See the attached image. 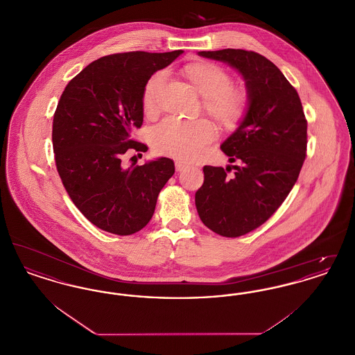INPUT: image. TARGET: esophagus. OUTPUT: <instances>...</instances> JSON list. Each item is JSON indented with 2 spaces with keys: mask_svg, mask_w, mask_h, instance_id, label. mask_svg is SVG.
<instances>
[{
  "mask_svg": "<svg viewBox=\"0 0 355 355\" xmlns=\"http://www.w3.org/2000/svg\"><path fill=\"white\" fill-rule=\"evenodd\" d=\"M187 169V165L184 164V162H180V161H177L175 162V170L177 171H182V170Z\"/></svg>",
  "mask_w": 355,
  "mask_h": 355,
  "instance_id": "34e87169",
  "label": "esophagus"
}]
</instances>
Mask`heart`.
<instances>
[{
  "instance_id": "b5f03b06",
  "label": "heart",
  "mask_w": 355,
  "mask_h": 355,
  "mask_svg": "<svg viewBox=\"0 0 355 355\" xmlns=\"http://www.w3.org/2000/svg\"><path fill=\"white\" fill-rule=\"evenodd\" d=\"M186 76L203 96V106L223 126L238 125L248 112L249 93L230 85V74L216 64L202 62L186 69ZM168 73L158 71L150 77L144 90V109L148 114L157 110L159 94L166 84ZM216 135L214 125L206 119L166 117L150 130L154 150L178 159L191 161L202 154Z\"/></svg>"
}]
</instances>
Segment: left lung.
<instances>
[{"instance_id": "8db88e82", "label": "left lung", "mask_w": 355, "mask_h": 355, "mask_svg": "<svg viewBox=\"0 0 355 355\" xmlns=\"http://www.w3.org/2000/svg\"><path fill=\"white\" fill-rule=\"evenodd\" d=\"M236 69L249 93V107L220 149L238 162L203 168L196 193L200 218L222 236H241L270 218L298 180L306 158L307 121L297 90L266 57L255 51H198ZM235 173L229 176L231 168Z\"/></svg>"}]
</instances>
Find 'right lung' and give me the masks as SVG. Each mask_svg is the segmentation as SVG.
I'll list each match as a JSON object with an SVG mask.
<instances>
[{"label":"right lung","instance_id":"obj_1","mask_svg":"<svg viewBox=\"0 0 355 355\" xmlns=\"http://www.w3.org/2000/svg\"><path fill=\"white\" fill-rule=\"evenodd\" d=\"M182 53L101 57L67 85L57 105L51 139L58 174L78 210L107 233L130 236L145 227L174 174L170 158L123 168L122 157L148 150L132 139L144 122L145 86Z\"/></svg>","mask_w":355,"mask_h":355}]
</instances>
